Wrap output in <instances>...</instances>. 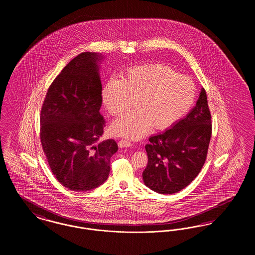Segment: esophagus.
<instances>
[{
  "instance_id": "34e87169",
  "label": "esophagus",
  "mask_w": 255,
  "mask_h": 255,
  "mask_svg": "<svg viewBox=\"0 0 255 255\" xmlns=\"http://www.w3.org/2000/svg\"><path fill=\"white\" fill-rule=\"evenodd\" d=\"M119 146L121 148H125V147H130L132 146V142L130 140H127V139H122L119 141Z\"/></svg>"
}]
</instances>
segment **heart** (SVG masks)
Here are the masks:
<instances>
[{"label": "heart", "instance_id": "1", "mask_svg": "<svg viewBox=\"0 0 255 255\" xmlns=\"http://www.w3.org/2000/svg\"><path fill=\"white\" fill-rule=\"evenodd\" d=\"M196 86L162 64H150L129 69L122 79L110 78L101 98L111 116L119 117L133 104L136 109L113 123L114 134L138 139L152 127L164 130L183 119L194 106Z\"/></svg>", "mask_w": 255, "mask_h": 255}]
</instances>
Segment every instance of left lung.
<instances>
[{
  "instance_id": "left-lung-1",
  "label": "left lung",
  "mask_w": 255,
  "mask_h": 255,
  "mask_svg": "<svg viewBox=\"0 0 255 255\" xmlns=\"http://www.w3.org/2000/svg\"><path fill=\"white\" fill-rule=\"evenodd\" d=\"M211 115L204 88L194 108L163 133L149 137L148 163L142 173L147 187L159 194L185 188L203 168L211 137Z\"/></svg>"
}]
</instances>
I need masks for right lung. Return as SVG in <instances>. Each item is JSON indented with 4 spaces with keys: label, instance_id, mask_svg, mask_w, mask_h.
I'll return each instance as SVG.
<instances>
[{
    "label": "right lung",
    "instance_id": "add662e5",
    "mask_svg": "<svg viewBox=\"0 0 255 255\" xmlns=\"http://www.w3.org/2000/svg\"><path fill=\"white\" fill-rule=\"evenodd\" d=\"M102 56L82 52L49 86L40 117V138L52 174L73 191L97 188L108 179L114 139L97 142L105 121L99 110Z\"/></svg>",
    "mask_w": 255,
    "mask_h": 255
}]
</instances>
